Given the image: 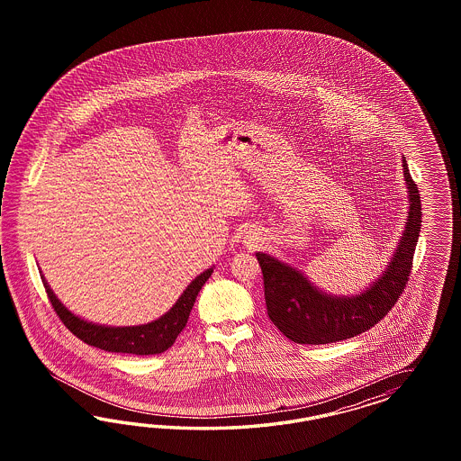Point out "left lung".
I'll return each mask as SVG.
<instances>
[{
  "label": "left lung",
  "instance_id": "8db88e82",
  "mask_svg": "<svg viewBox=\"0 0 461 461\" xmlns=\"http://www.w3.org/2000/svg\"><path fill=\"white\" fill-rule=\"evenodd\" d=\"M402 167L411 203L404 235L385 274L365 293L353 297L328 295L318 291L301 272L270 255L257 253L264 274L268 318L294 343L326 345L362 335L382 321L404 293L412 270L422 210L418 185L409 174L405 158Z\"/></svg>",
  "mask_w": 461,
  "mask_h": 461
}]
</instances>
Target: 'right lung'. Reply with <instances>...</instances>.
Listing matches in <instances>:
<instances>
[{
  "label": "right lung",
  "instance_id": "1",
  "mask_svg": "<svg viewBox=\"0 0 461 461\" xmlns=\"http://www.w3.org/2000/svg\"><path fill=\"white\" fill-rule=\"evenodd\" d=\"M211 274H212V268H208L199 277H195L167 314H164L157 321L141 324V326H128V328H108V326H98L93 322L84 321L62 306L56 294L52 293L50 287L47 285V282L45 280L42 282L47 297L54 307L57 316L60 318V321L64 322V326L72 335L83 339L84 343L104 351H112V353L157 355L174 345L176 338L179 336L189 320L197 294L204 285V282L210 279Z\"/></svg>",
  "mask_w": 461,
  "mask_h": 461
}]
</instances>
